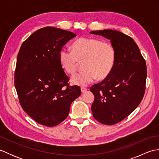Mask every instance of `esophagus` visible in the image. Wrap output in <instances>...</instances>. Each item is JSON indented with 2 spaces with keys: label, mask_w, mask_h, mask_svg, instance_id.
<instances>
[{
  "label": "esophagus",
  "mask_w": 159,
  "mask_h": 159,
  "mask_svg": "<svg viewBox=\"0 0 159 159\" xmlns=\"http://www.w3.org/2000/svg\"><path fill=\"white\" fill-rule=\"evenodd\" d=\"M80 89H81L82 93H85V92H87V89L86 88V87H82L81 88H80Z\"/></svg>",
  "instance_id": "esophagus-1"
}]
</instances>
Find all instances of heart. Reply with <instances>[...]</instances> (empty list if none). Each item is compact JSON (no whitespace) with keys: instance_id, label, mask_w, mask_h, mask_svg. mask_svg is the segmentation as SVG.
<instances>
[{"instance_id":"obj_1","label":"heart","mask_w":159,"mask_h":159,"mask_svg":"<svg viewBox=\"0 0 159 159\" xmlns=\"http://www.w3.org/2000/svg\"><path fill=\"white\" fill-rule=\"evenodd\" d=\"M59 59L66 72L76 73L79 61H83V72L71 79L73 85L87 86L96 79L102 80L112 72L116 59V51L112 43L93 38H80L72 43V51L63 48Z\"/></svg>"}]
</instances>
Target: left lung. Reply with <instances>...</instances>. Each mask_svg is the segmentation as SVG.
I'll list each match as a JSON object with an SVG mask.
<instances>
[{
	"mask_svg": "<svg viewBox=\"0 0 159 159\" xmlns=\"http://www.w3.org/2000/svg\"><path fill=\"white\" fill-rule=\"evenodd\" d=\"M90 33L110 39L116 51L112 72L90 88L95 96L92 105L93 117L101 124H116L129 116L142 100L146 63L135 42L123 33L104 29Z\"/></svg>",
	"mask_w": 159,
	"mask_h": 159,
	"instance_id": "obj_1",
	"label": "left lung"
}]
</instances>
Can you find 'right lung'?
<instances>
[{"mask_svg":"<svg viewBox=\"0 0 159 159\" xmlns=\"http://www.w3.org/2000/svg\"><path fill=\"white\" fill-rule=\"evenodd\" d=\"M66 30L46 26L30 35L20 47L14 84L22 109L39 124L53 127L66 119L79 97L80 87L70 86L59 55L76 37Z\"/></svg>","mask_w":159,"mask_h":159,"instance_id":"obj_1","label":"right lung"}]
</instances>
